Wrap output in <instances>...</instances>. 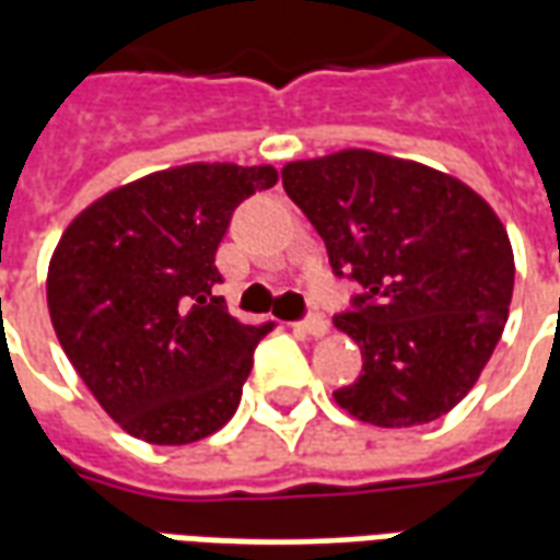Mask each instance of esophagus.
Masks as SVG:
<instances>
[{"label":"esophagus","mask_w":560,"mask_h":560,"mask_svg":"<svg viewBox=\"0 0 560 560\" xmlns=\"http://www.w3.org/2000/svg\"><path fill=\"white\" fill-rule=\"evenodd\" d=\"M293 327L300 329V332H305V336H315V339H320V336H327L329 324L320 315H308L305 320H300V324H293Z\"/></svg>","instance_id":"esophagus-1"}]
</instances>
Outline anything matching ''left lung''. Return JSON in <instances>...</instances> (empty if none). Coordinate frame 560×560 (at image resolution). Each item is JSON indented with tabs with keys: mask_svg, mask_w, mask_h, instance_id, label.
<instances>
[{
	"mask_svg": "<svg viewBox=\"0 0 560 560\" xmlns=\"http://www.w3.org/2000/svg\"><path fill=\"white\" fill-rule=\"evenodd\" d=\"M281 185L327 245L332 276L357 281L332 317L363 372L332 396L357 420L422 425L468 396L506 324L513 248L468 185L417 161L345 149L291 161Z\"/></svg>",
	"mask_w": 560,
	"mask_h": 560,
	"instance_id": "obj_1",
	"label": "left lung"
}]
</instances>
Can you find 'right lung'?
<instances>
[{
    "mask_svg": "<svg viewBox=\"0 0 560 560\" xmlns=\"http://www.w3.org/2000/svg\"><path fill=\"white\" fill-rule=\"evenodd\" d=\"M276 167L185 164L114 188L68 224L47 272L56 339L128 434L191 444L231 420L252 372V327L215 296L233 209Z\"/></svg>",
    "mask_w": 560,
    "mask_h": 560,
    "instance_id": "1",
    "label": "right lung"
}]
</instances>
